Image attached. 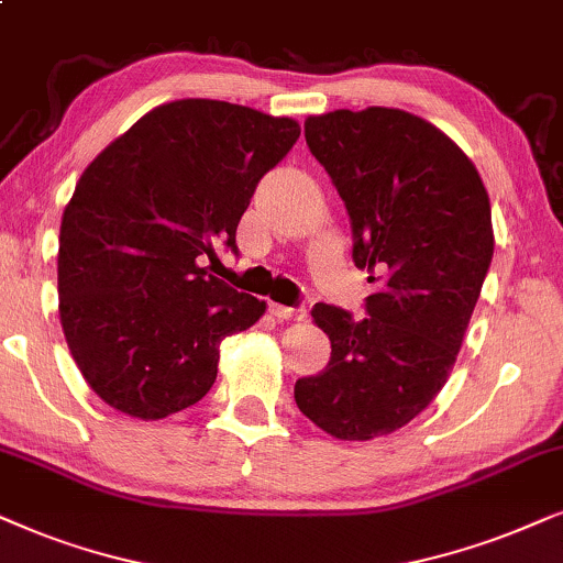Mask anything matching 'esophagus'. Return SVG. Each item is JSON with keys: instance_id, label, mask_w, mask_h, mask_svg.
Here are the masks:
<instances>
[{"instance_id": "34e87169", "label": "esophagus", "mask_w": 563, "mask_h": 563, "mask_svg": "<svg viewBox=\"0 0 563 563\" xmlns=\"http://www.w3.org/2000/svg\"><path fill=\"white\" fill-rule=\"evenodd\" d=\"M269 313H273V317H277L280 321H301V319H306V306L269 303Z\"/></svg>"}]
</instances>
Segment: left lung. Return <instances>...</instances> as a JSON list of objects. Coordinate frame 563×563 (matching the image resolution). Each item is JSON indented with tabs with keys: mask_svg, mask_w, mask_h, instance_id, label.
Wrapping results in <instances>:
<instances>
[{
	"mask_svg": "<svg viewBox=\"0 0 563 563\" xmlns=\"http://www.w3.org/2000/svg\"><path fill=\"white\" fill-rule=\"evenodd\" d=\"M303 131L347 208L352 260L378 269V294L360 321L313 306L332 357L294 396L332 438L373 440L411 422L453 371L492 265L489 195L468 156L411 112L334 110Z\"/></svg>",
	"mask_w": 563,
	"mask_h": 563,
	"instance_id": "left-lung-1",
	"label": "left lung"
}]
</instances>
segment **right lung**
<instances>
[{"instance_id": "add662e5", "label": "right lung", "mask_w": 563, "mask_h": 563, "mask_svg": "<svg viewBox=\"0 0 563 563\" xmlns=\"http://www.w3.org/2000/svg\"><path fill=\"white\" fill-rule=\"evenodd\" d=\"M301 136L296 120L221 100L146 112L79 177L58 236V313L74 363L112 409L162 419L198 404L219 347L265 301L208 275L239 254L257 183Z\"/></svg>"}]
</instances>
